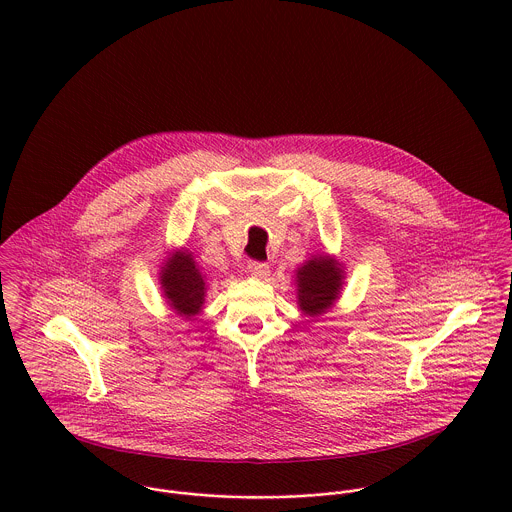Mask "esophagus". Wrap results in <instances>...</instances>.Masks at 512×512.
Segmentation results:
<instances>
[{"label":"esophagus","instance_id":"esophagus-1","mask_svg":"<svg viewBox=\"0 0 512 512\" xmlns=\"http://www.w3.org/2000/svg\"><path fill=\"white\" fill-rule=\"evenodd\" d=\"M248 274H250L252 278L264 280V278L270 276V266L264 264V262H250V264H248Z\"/></svg>","mask_w":512,"mask_h":512}]
</instances>
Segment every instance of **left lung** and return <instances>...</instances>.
Segmentation results:
<instances>
[{"instance_id": "8db88e82", "label": "left lung", "mask_w": 512, "mask_h": 512, "mask_svg": "<svg viewBox=\"0 0 512 512\" xmlns=\"http://www.w3.org/2000/svg\"><path fill=\"white\" fill-rule=\"evenodd\" d=\"M341 264L325 254L313 256L295 272L297 303L303 315H323L337 299L343 288Z\"/></svg>"}]
</instances>
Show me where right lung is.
Listing matches in <instances>:
<instances>
[{
  "label": "right lung",
  "instance_id": "obj_1",
  "mask_svg": "<svg viewBox=\"0 0 512 512\" xmlns=\"http://www.w3.org/2000/svg\"><path fill=\"white\" fill-rule=\"evenodd\" d=\"M159 284L167 303L177 315L191 319L203 309L207 293L205 276L191 252H173L159 272Z\"/></svg>",
  "mask_w": 512,
  "mask_h": 512
}]
</instances>
